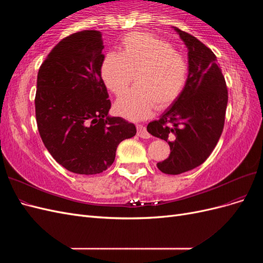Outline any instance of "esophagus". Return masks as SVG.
Here are the masks:
<instances>
[{"label": "esophagus", "mask_w": 263, "mask_h": 263, "mask_svg": "<svg viewBox=\"0 0 263 263\" xmlns=\"http://www.w3.org/2000/svg\"><path fill=\"white\" fill-rule=\"evenodd\" d=\"M137 135H138L140 138H144V139L150 138V134L147 132L146 127L140 125V124L137 125Z\"/></svg>", "instance_id": "34e87169"}]
</instances>
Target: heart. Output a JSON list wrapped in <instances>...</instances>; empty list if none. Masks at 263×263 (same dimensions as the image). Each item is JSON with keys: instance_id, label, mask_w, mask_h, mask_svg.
<instances>
[{"instance_id": "b5f03b06", "label": "heart", "mask_w": 263, "mask_h": 263, "mask_svg": "<svg viewBox=\"0 0 263 263\" xmlns=\"http://www.w3.org/2000/svg\"><path fill=\"white\" fill-rule=\"evenodd\" d=\"M135 74L136 86L124 93L115 112L130 121L148 117L155 107L164 108L176 102L189 77L186 59L163 39L147 33L126 35L121 51L105 54L101 77L107 90L122 94Z\"/></svg>"}]
</instances>
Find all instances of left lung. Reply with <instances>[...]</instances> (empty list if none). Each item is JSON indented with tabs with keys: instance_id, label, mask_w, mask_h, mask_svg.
I'll return each instance as SVG.
<instances>
[{
	"instance_id": "obj_1",
	"label": "left lung",
	"mask_w": 263,
	"mask_h": 263,
	"mask_svg": "<svg viewBox=\"0 0 263 263\" xmlns=\"http://www.w3.org/2000/svg\"><path fill=\"white\" fill-rule=\"evenodd\" d=\"M187 48L189 77L184 90L158 121L148 124L153 136L165 140L170 156L158 162L165 174H180L202 164L222 133L228 92L216 55L194 36L172 27Z\"/></svg>"
}]
</instances>
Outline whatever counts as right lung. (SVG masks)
<instances>
[{"instance_id": "add662e5", "label": "right lung", "mask_w": 263, "mask_h": 263, "mask_svg": "<svg viewBox=\"0 0 263 263\" xmlns=\"http://www.w3.org/2000/svg\"><path fill=\"white\" fill-rule=\"evenodd\" d=\"M103 48L100 31H78L53 47L37 76L36 121L44 145L63 168L84 176L105 171L119 142L137 132L108 114Z\"/></svg>"}]
</instances>
